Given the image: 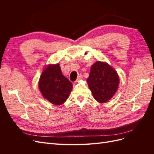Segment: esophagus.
Here are the masks:
<instances>
[{"mask_svg":"<svg viewBox=\"0 0 154 154\" xmlns=\"http://www.w3.org/2000/svg\"><path fill=\"white\" fill-rule=\"evenodd\" d=\"M83 78V76H82V74H80V75H79L78 76V78H77V82H78V81H80V80H82V79Z\"/></svg>","mask_w":154,"mask_h":154,"instance_id":"34e87169","label":"esophagus"}]
</instances>
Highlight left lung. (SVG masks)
<instances>
[{"mask_svg":"<svg viewBox=\"0 0 154 154\" xmlns=\"http://www.w3.org/2000/svg\"><path fill=\"white\" fill-rule=\"evenodd\" d=\"M119 82L117 72L109 64L99 61L92 66L87 79L88 85L93 96L101 103L112 98L117 91Z\"/></svg>","mask_w":154,"mask_h":154,"instance_id":"8db88e82","label":"left lung"}]
</instances>
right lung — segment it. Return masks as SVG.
I'll return each mask as SVG.
<instances>
[{
	"label": "right lung",
	"mask_w": 154,
	"mask_h": 154,
	"mask_svg": "<svg viewBox=\"0 0 154 154\" xmlns=\"http://www.w3.org/2000/svg\"><path fill=\"white\" fill-rule=\"evenodd\" d=\"M38 87L43 96L56 105L63 104L71 92L72 84L65 77L58 63L46 67L39 80Z\"/></svg>",
	"instance_id": "right-lung-1"
}]
</instances>
